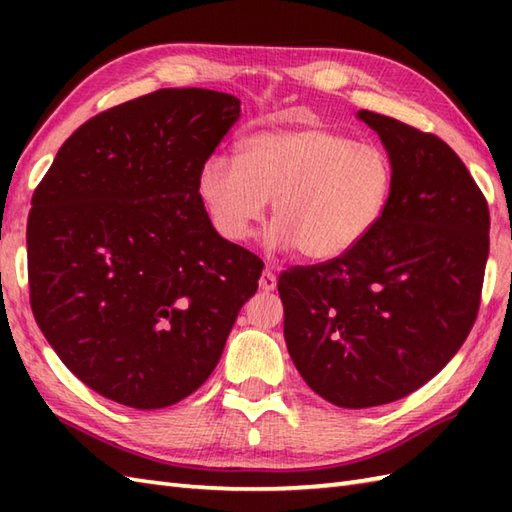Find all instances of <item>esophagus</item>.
Here are the masks:
<instances>
[{"label": "esophagus", "instance_id": "esophagus-1", "mask_svg": "<svg viewBox=\"0 0 512 512\" xmlns=\"http://www.w3.org/2000/svg\"><path fill=\"white\" fill-rule=\"evenodd\" d=\"M277 288V277H275V273L270 268H266L264 273H262V277H259V290H264V292H273Z\"/></svg>", "mask_w": 512, "mask_h": 512}]
</instances>
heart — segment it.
<instances>
[{"label":"heart","instance_id":"b5f03b06","mask_svg":"<svg viewBox=\"0 0 512 512\" xmlns=\"http://www.w3.org/2000/svg\"><path fill=\"white\" fill-rule=\"evenodd\" d=\"M391 193L394 165L385 151L325 125L253 134L239 160L215 154L198 173L217 235L244 242L270 200L268 248H297L308 262H330L361 244L383 220Z\"/></svg>","mask_w":512,"mask_h":512}]
</instances>
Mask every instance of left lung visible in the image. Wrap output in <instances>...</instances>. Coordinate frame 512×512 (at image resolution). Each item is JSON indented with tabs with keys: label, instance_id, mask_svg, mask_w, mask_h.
I'll return each instance as SVG.
<instances>
[{
	"label": "left lung",
	"instance_id": "1",
	"mask_svg": "<svg viewBox=\"0 0 512 512\" xmlns=\"http://www.w3.org/2000/svg\"><path fill=\"white\" fill-rule=\"evenodd\" d=\"M394 165L383 220L350 253L279 277L284 336L308 387L336 407L409 396L469 336L488 259V204L438 136L361 110Z\"/></svg>",
	"mask_w": 512,
	"mask_h": 512
}]
</instances>
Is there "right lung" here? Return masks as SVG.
I'll use <instances>...</instances> for the list:
<instances>
[{
	"label": "right lung",
	"mask_w": 512,
	"mask_h": 512,
	"mask_svg": "<svg viewBox=\"0 0 512 512\" xmlns=\"http://www.w3.org/2000/svg\"><path fill=\"white\" fill-rule=\"evenodd\" d=\"M202 88L112 107L65 140L32 195L30 306L70 372L162 409L211 376L262 259L217 235L198 173L242 107Z\"/></svg>",
	"instance_id": "right-lung-1"
}]
</instances>
